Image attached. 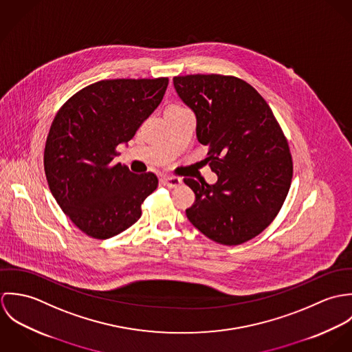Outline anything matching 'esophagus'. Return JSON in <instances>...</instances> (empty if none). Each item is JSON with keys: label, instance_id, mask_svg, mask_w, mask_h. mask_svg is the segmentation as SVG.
<instances>
[{"label": "esophagus", "instance_id": "34e87169", "mask_svg": "<svg viewBox=\"0 0 352 352\" xmlns=\"http://www.w3.org/2000/svg\"><path fill=\"white\" fill-rule=\"evenodd\" d=\"M164 183L170 188H176L182 184V179L176 176H164Z\"/></svg>", "mask_w": 352, "mask_h": 352}]
</instances>
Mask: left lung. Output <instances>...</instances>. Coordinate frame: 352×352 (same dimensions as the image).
Wrapping results in <instances>:
<instances>
[{
	"label": "left lung",
	"instance_id": "1",
	"mask_svg": "<svg viewBox=\"0 0 352 352\" xmlns=\"http://www.w3.org/2000/svg\"><path fill=\"white\" fill-rule=\"evenodd\" d=\"M179 98L197 116V137L215 184L184 179L195 192L190 222L215 243L243 244L276 217L290 190L289 144L270 105L248 82L221 74L173 78Z\"/></svg>",
	"mask_w": 352,
	"mask_h": 352
}]
</instances>
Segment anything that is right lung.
I'll return each mask as SVG.
<instances>
[{
    "label": "right lung",
    "instance_id": "add662e5",
    "mask_svg": "<svg viewBox=\"0 0 352 352\" xmlns=\"http://www.w3.org/2000/svg\"><path fill=\"white\" fill-rule=\"evenodd\" d=\"M166 87L165 77L102 80L77 92L55 115L45 148L47 183L62 211L85 234L105 240L141 218L157 176L135 175L111 161L158 107Z\"/></svg>",
    "mask_w": 352,
    "mask_h": 352
}]
</instances>
